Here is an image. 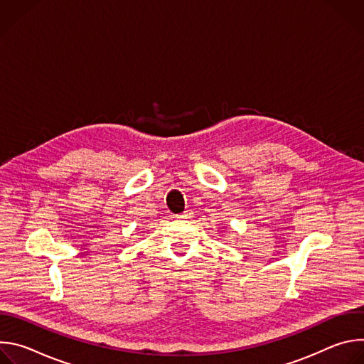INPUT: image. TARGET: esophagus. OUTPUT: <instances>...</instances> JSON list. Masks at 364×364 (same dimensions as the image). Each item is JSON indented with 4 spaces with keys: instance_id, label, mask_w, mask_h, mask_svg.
<instances>
[{
    "instance_id": "esophagus-1",
    "label": "esophagus",
    "mask_w": 364,
    "mask_h": 364,
    "mask_svg": "<svg viewBox=\"0 0 364 364\" xmlns=\"http://www.w3.org/2000/svg\"><path fill=\"white\" fill-rule=\"evenodd\" d=\"M176 218H177V219H180V220H187V219H191V218H193V213H191L190 210H187V212H184V213L177 215Z\"/></svg>"
}]
</instances>
